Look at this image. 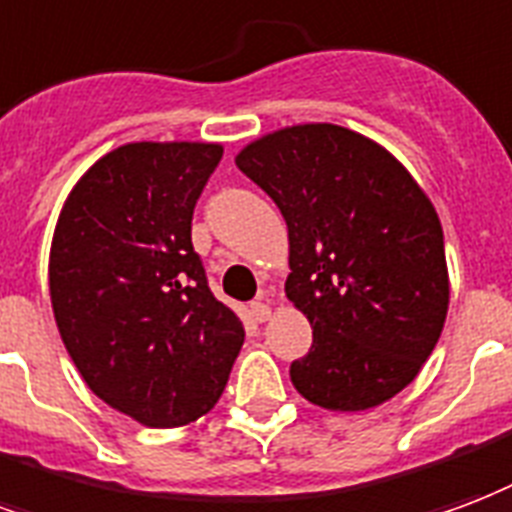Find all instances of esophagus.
Wrapping results in <instances>:
<instances>
[{
  "label": "esophagus",
  "instance_id": "34e87169",
  "mask_svg": "<svg viewBox=\"0 0 512 512\" xmlns=\"http://www.w3.org/2000/svg\"><path fill=\"white\" fill-rule=\"evenodd\" d=\"M249 314L255 317L257 323H266L268 317H271V306H268L266 301H255V304L249 306Z\"/></svg>",
  "mask_w": 512,
  "mask_h": 512
}]
</instances>
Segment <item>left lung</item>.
Wrapping results in <instances>:
<instances>
[{"instance_id": "left-lung-1", "label": "left lung", "mask_w": 512, "mask_h": 512, "mask_svg": "<svg viewBox=\"0 0 512 512\" xmlns=\"http://www.w3.org/2000/svg\"><path fill=\"white\" fill-rule=\"evenodd\" d=\"M241 173L287 222V298L312 325L290 366L317 407L361 412L404 391L448 317L442 225L380 143L339 124H293L246 143Z\"/></svg>"}]
</instances>
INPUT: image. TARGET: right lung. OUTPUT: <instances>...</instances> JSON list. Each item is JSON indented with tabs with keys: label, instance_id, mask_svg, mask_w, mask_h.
I'll list each match as a JSON object with an SVG mask.
<instances>
[{
	"label": "right lung",
	"instance_id": "add662e5",
	"mask_svg": "<svg viewBox=\"0 0 512 512\" xmlns=\"http://www.w3.org/2000/svg\"><path fill=\"white\" fill-rule=\"evenodd\" d=\"M219 160V143L198 140L108 151L70 189L51 241V306L75 369L151 429L206 415L244 344L192 249V211Z\"/></svg>",
	"mask_w": 512,
	"mask_h": 512
}]
</instances>
